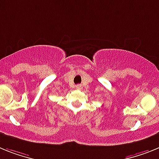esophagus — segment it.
<instances>
[{
	"mask_svg": "<svg viewBox=\"0 0 159 159\" xmlns=\"http://www.w3.org/2000/svg\"><path fill=\"white\" fill-rule=\"evenodd\" d=\"M76 89H82V85H76Z\"/></svg>",
	"mask_w": 159,
	"mask_h": 159,
	"instance_id": "esophagus-1",
	"label": "esophagus"
}]
</instances>
